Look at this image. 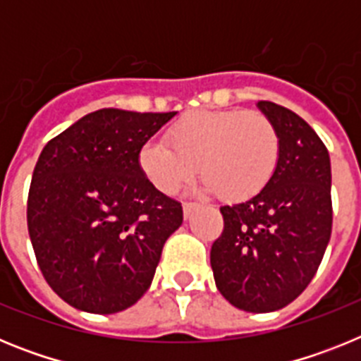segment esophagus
<instances>
[{
	"label": "esophagus",
	"instance_id": "34e87169",
	"mask_svg": "<svg viewBox=\"0 0 361 361\" xmlns=\"http://www.w3.org/2000/svg\"><path fill=\"white\" fill-rule=\"evenodd\" d=\"M195 208H197V204H193V202H184V204H183L184 219H190L191 212H193V209H195Z\"/></svg>",
	"mask_w": 361,
	"mask_h": 361
}]
</instances>
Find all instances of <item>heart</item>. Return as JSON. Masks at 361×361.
Returning a JSON list of instances; mask_svg holds the SVG:
<instances>
[{"mask_svg": "<svg viewBox=\"0 0 361 361\" xmlns=\"http://www.w3.org/2000/svg\"><path fill=\"white\" fill-rule=\"evenodd\" d=\"M166 142L149 141L139 152V166L155 190L171 195L195 177L204 190L226 202L258 195L275 177L280 133L257 110H195L166 130Z\"/></svg>", "mask_w": 361, "mask_h": 361, "instance_id": "heart-1", "label": "heart"}]
</instances>
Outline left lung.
I'll return each instance as SVG.
<instances>
[{
    "instance_id": "1",
    "label": "left lung",
    "mask_w": 361,
    "mask_h": 361,
    "mask_svg": "<svg viewBox=\"0 0 361 361\" xmlns=\"http://www.w3.org/2000/svg\"><path fill=\"white\" fill-rule=\"evenodd\" d=\"M258 108L280 133L279 168L253 199L220 208L224 229L212 245V269L229 304L271 312L304 293L329 244L331 159L295 111L271 101Z\"/></svg>"
}]
</instances>
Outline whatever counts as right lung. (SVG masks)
<instances>
[{
	"label": "right lung",
	"instance_id": "obj_1",
	"mask_svg": "<svg viewBox=\"0 0 361 361\" xmlns=\"http://www.w3.org/2000/svg\"><path fill=\"white\" fill-rule=\"evenodd\" d=\"M173 116L103 108L41 152L28 235L44 280L72 307L111 314L148 291L183 206L149 184L139 152Z\"/></svg>",
	"mask_w": 361,
	"mask_h": 361
}]
</instances>
